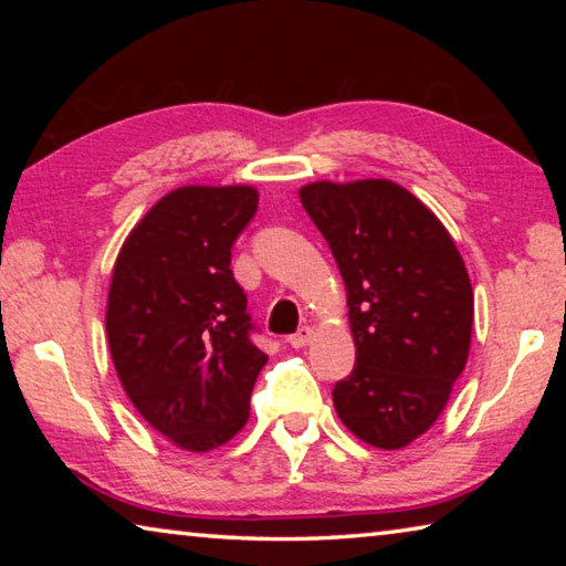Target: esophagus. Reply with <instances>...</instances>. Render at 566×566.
<instances>
[{
    "label": "esophagus",
    "mask_w": 566,
    "mask_h": 566,
    "mask_svg": "<svg viewBox=\"0 0 566 566\" xmlns=\"http://www.w3.org/2000/svg\"><path fill=\"white\" fill-rule=\"evenodd\" d=\"M312 339H314V329H312V327H302L300 332L292 334L290 344H292L294 349H302V347H306V344H310Z\"/></svg>",
    "instance_id": "obj_1"
}]
</instances>
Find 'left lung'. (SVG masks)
<instances>
[{"label":"left lung","instance_id":"8db88e82","mask_svg":"<svg viewBox=\"0 0 566 566\" xmlns=\"http://www.w3.org/2000/svg\"><path fill=\"white\" fill-rule=\"evenodd\" d=\"M300 199L342 272L357 347L334 409L361 442L407 447L442 415L469 357L474 292L462 254L397 181L322 179Z\"/></svg>","mask_w":566,"mask_h":566}]
</instances>
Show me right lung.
I'll list each match as a JSON object with an SVG mask.
<instances>
[{"label": "right lung", "instance_id": "1", "mask_svg": "<svg viewBox=\"0 0 566 566\" xmlns=\"http://www.w3.org/2000/svg\"><path fill=\"white\" fill-rule=\"evenodd\" d=\"M256 202L249 185L171 189L134 224L114 262V369L147 424L185 452H209L242 432L266 364L229 270Z\"/></svg>", "mask_w": 566, "mask_h": 566}]
</instances>
